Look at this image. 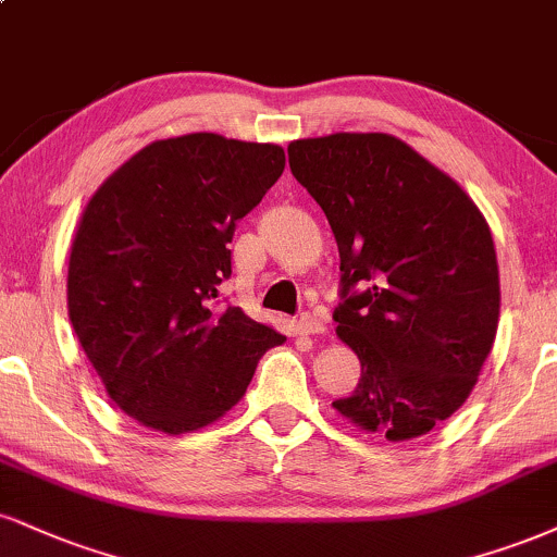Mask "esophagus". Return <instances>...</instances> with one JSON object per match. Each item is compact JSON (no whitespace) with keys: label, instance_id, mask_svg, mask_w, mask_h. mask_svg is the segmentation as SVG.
I'll return each mask as SVG.
<instances>
[{"label":"esophagus","instance_id":"obj_1","mask_svg":"<svg viewBox=\"0 0 557 557\" xmlns=\"http://www.w3.org/2000/svg\"><path fill=\"white\" fill-rule=\"evenodd\" d=\"M296 326H298L300 334H321V332H324V324H321L317 317H311V313H304V317L296 321Z\"/></svg>","mask_w":557,"mask_h":557}]
</instances>
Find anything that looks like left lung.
I'll list each match as a JSON object with an SVG mask.
<instances>
[{"label": "left lung", "mask_w": 557, "mask_h": 557, "mask_svg": "<svg viewBox=\"0 0 557 557\" xmlns=\"http://www.w3.org/2000/svg\"><path fill=\"white\" fill-rule=\"evenodd\" d=\"M287 160L332 225L345 298L337 337L360 360L355 392L332 407L394 444L425 435L470 397L498 332L487 220L392 134L296 139Z\"/></svg>", "instance_id": "8db88e82"}]
</instances>
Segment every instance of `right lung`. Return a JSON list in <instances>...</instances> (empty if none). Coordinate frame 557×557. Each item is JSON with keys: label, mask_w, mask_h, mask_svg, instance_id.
Returning <instances> with one entry per match:
<instances>
[{"label": "right lung", "mask_w": 557, "mask_h": 557, "mask_svg": "<svg viewBox=\"0 0 557 557\" xmlns=\"http://www.w3.org/2000/svg\"><path fill=\"white\" fill-rule=\"evenodd\" d=\"M285 150L212 132L156 139L111 173L77 223L70 321L124 414L181 435L238 405L285 337L218 308L233 231L283 176Z\"/></svg>", "instance_id": "right-lung-1"}]
</instances>
